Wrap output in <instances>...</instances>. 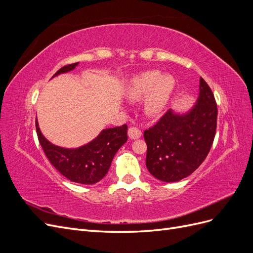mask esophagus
Listing matches in <instances>:
<instances>
[{
    "label": "esophagus",
    "mask_w": 253,
    "mask_h": 253,
    "mask_svg": "<svg viewBox=\"0 0 253 253\" xmlns=\"http://www.w3.org/2000/svg\"><path fill=\"white\" fill-rule=\"evenodd\" d=\"M127 135L131 139H138L141 137V131L140 129H138L137 127H129L128 131H127Z\"/></svg>",
    "instance_id": "esophagus-1"
}]
</instances>
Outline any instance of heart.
<instances>
[{
  "instance_id": "b5f03b06",
  "label": "heart",
  "mask_w": 253,
  "mask_h": 253,
  "mask_svg": "<svg viewBox=\"0 0 253 253\" xmlns=\"http://www.w3.org/2000/svg\"><path fill=\"white\" fill-rule=\"evenodd\" d=\"M176 81L171 75H160L158 71L140 73L129 81L126 96L131 100L144 99L143 109L150 117H158L169 104Z\"/></svg>"
}]
</instances>
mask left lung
<instances>
[{"mask_svg":"<svg viewBox=\"0 0 253 253\" xmlns=\"http://www.w3.org/2000/svg\"><path fill=\"white\" fill-rule=\"evenodd\" d=\"M216 120L215 99L201 78L200 93L192 108L186 112L169 110L154 126L144 131L149 172L165 182L178 181L192 174L212 147Z\"/></svg>","mask_w":253,"mask_h":253,"instance_id":"1","label":"left lung"}]
</instances>
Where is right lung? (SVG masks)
<instances>
[{"instance_id": "add662e5", "label": "right lung", "mask_w": 253, "mask_h": 253, "mask_svg": "<svg viewBox=\"0 0 253 253\" xmlns=\"http://www.w3.org/2000/svg\"><path fill=\"white\" fill-rule=\"evenodd\" d=\"M79 62L66 65L52 76L74 71ZM36 128L41 147L50 164L71 181L94 185L100 181L112 164L117 151L127 140V126L104 128L91 141L79 148H64L51 143L42 134L36 117Z\"/></svg>"}]
</instances>
